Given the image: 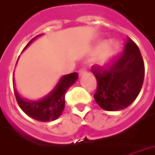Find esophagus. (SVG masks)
Listing matches in <instances>:
<instances>
[{
  "instance_id": "34e87169",
  "label": "esophagus",
  "mask_w": 155,
  "mask_h": 155,
  "mask_svg": "<svg viewBox=\"0 0 155 155\" xmlns=\"http://www.w3.org/2000/svg\"><path fill=\"white\" fill-rule=\"evenodd\" d=\"M86 72H87V69H86V68H84V67H82V68H81L78 70V73H79V74H80V75H82V74L85 73Z\"/></svg>"
}]
</instances>
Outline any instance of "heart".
Masks as SVG:
<instances>
[{"instance_id": "heart-1", "label": "heart", "mask_w": 155, "mask_h": 155, "mask_svg": "<svg viewBox=\"0 0 155 155\" xmlns=\"http://www.w3.org/2000/svg\"><path fill=\"white\" fill-rule=\"evenodd\" d=\"M106 46V42H102L101 46H100V49H101V50H103V49L105 48ZM117 44L115 42L110 43L109 46H108V47H107L106 50H105V51H104V53H103V54H102V59H105V58H107L109 55L112 54L113 53H114V51L117 49Z\"/></svg>"}]
</instances>
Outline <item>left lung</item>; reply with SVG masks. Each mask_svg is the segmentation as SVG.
I'll use <instances>...</instances> for the list:
<instances>
[{"label": "left lung", "instance_id": "1", "mask_svg": "<svg viewBox=\"0 0 155 155\" xmlns=\"http://www.w3.org/2000/svg\"><path fill=\"white\" fill-rule=\"evenodd\" d=\"M91 70L97 81L94 98L101 108L108 111L129 106L139 95L145 77L141 54L130 38L114 61L103 66L93 65Z\"/></svg>", "mask_w": 155, "mask_h": 155}]
</instances>
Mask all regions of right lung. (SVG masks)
Returning <instances> with one entry per match:
<instances>
[{"label":"right lung","mask_w":155,"mask_h":155,"mask_svg":"<svg viewBox=\"0 0 155 155\" xmlns=\"http://www.w3.org/2000/svg\"><path fill=\"white\" fill-rule=\"evenodd\" d=\"M38 36L39 35L32 38L28 44L25 46V48L30 45V43L38 38ZM78 78V73H73L63 76L57 83L54 90L49 95H46V97L38 101H28L26 99L22 98L18 95L15 87H14V93L21 109L27 115H28L29 117L40 122L54 121L60 117L62 114L63 110L64 109V96L66 91L76 82Z\"/></svg>","instance_id":"right-lung-1"}]
</instances>
